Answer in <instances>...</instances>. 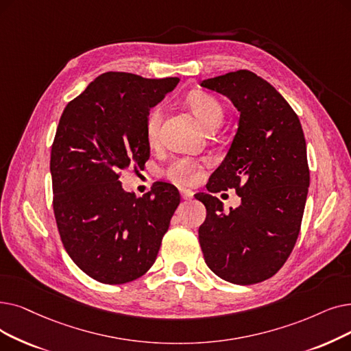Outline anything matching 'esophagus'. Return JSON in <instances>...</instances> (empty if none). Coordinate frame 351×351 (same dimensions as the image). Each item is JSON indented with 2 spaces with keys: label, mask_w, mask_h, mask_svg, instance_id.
Wrapping results in <instances>:
<instances>
[{
  "label": "esophagus",
  "mask_w": 351,
  "mask_h": 351,
  "mask_svg": "<svg viewBox=\"0 0 351 351\" xmlns=\"http://www.w3.org/2000/svg\"><path fill=\"white\" fill-rule=\"evenodd\" d=\"M180 196L182 199H191V197H193V192L189 189H180Z\"/></svg>",
  "instance_id": "esophagus-1"
}]
</instances>
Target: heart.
I'll list each match as a JSON object with an SVG mask.
<instances>
[{
  "label": "heart",
  "mask_w": 351,
  "mask_h": 351,
  "mask_svg": "<svg viewBox=\"0 0 351 351\" xmlns=\"http://www.w3.org/2000/svg\"><path fill=\"white\" fill-rule=\"evenodd\" d=\"M186 103L196 119L201 121V125L206 129H217L223 119V109L221 103L208 93L202 91H195L189 95ZM160 121V109L154 108L146 117V136L150 142H154L158 136ZM204 162H197L189 158H180L172 160L165 169V175L167 179L176 182L178 185L186 186L192 185L196 179L199 178L202 171Z\"/></svg>",
  "instance_id": "obj_1"
}]
</instances>
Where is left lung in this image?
I'll return each mask as SVG.
<instances>
[{
    "mask_svg": "<svg viewBox=\"0 0 351 351\" xmlns=\"http://www.w3.org/2000/svg\"><path fill=\"white\" fill-rule=\"evenodd\" d=\"M201 86L226 96L239 112L231 147L206 188L235 189L241 205L225 213L217 196L195 195L206 208L199 226L205 263L228 282H261L284 265L300 234L310 186L302 128L287 100L252 71H231Z\"/></svg>",
    "mask_w": 351,
    "mask_h": 351,
    "instance_id": "left-lung-1",
    "label": "left lung"
}]
</instances>
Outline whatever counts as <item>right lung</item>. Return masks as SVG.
<instances>
[{"mask_svg":"<svg viewBox=\"0 0 351 351\" xmlns=\"http://www.w3.org/2000/svg\"><path fill=\"white\" fill-rule=\"evenodd\" d=\"M178 83L103 73L60 117L50 159L54 217L74 264L99 282L142 277L180 202L171 184L156 182L136 197L119 180L121 171L149 159L146 117Z\"/></svg>","mask_w":351,"mask_h":351,"instance_id":"1","label":"right lung"}]
</instances>
